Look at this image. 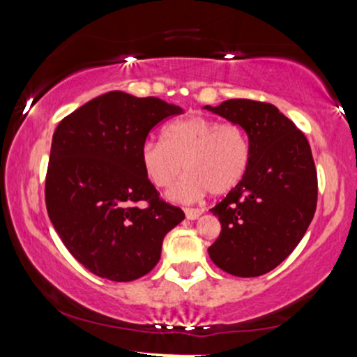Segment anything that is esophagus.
<instances>
[{
    "instance_id": "obj_1",
    "label": "esophagus",
    "mask_w": 357,
    "mask_h": 357,
    "mask_svg": "<svg viewBox=\"0 0 357 357\" xmlns=\"http://www.w3.org/2000/svg\"><path fill=\"white\" fill-rule=\"evenodd\" d=\"M203 210H199V208H184V215H186L188 220H196L199 218V215H202Z\"/></svg>"
}]
</instances>
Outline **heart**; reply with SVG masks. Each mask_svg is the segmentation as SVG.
<instances>
[{
	"instance_id": "b5f03b06",
	"label": "heart",
	"mask_w": 357,
	"mask_h": 357,
	"mask_svg": "<svg viewBox=\"0 0 357 357\" xmlns=\"http://www.w3.org/2000/svg\"><path fill=\"white\" fill-rule=\"evenodd\" d=\"M248 161L245 130L204 116L179 119L165 129V141H147L141 147L144 173L159 190L169 188L183 169L188 171L171 191L176 202H195L206 191L227 195L243 179Z\"/></svg>"
}]
</instances>
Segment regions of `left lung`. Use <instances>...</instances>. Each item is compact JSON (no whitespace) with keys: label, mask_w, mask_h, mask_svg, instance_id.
<instances>
[{"label":"left lung","mask_w":357,"mask_h":357,"mask_svg":"<svg viewBox=\"0 0 357 357\" xmlns=\"http://www.w3.org/2000/svg\"><path fill=\"white\" fill-rule=\"evenodd\" d=\"M204 109L243 127L250 144L243 179L211 208L221 231L208 253L231 275H264L294 252L314 218L312 151L304 132L267 102L231 99Z\"/></svg>","instance_id":"8db88e82"}]
</instances>
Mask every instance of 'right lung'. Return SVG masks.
<instances>
[{"mask_svg":"<svg viewBox=\"0 0 357 357\" xmlns=\"http://www.w3.org/2000/svg\"><path fill=\"white\" fill-rule=\"evenodd\" d=\"M181 114L155 97L107 92L61 119L53 132L45 203L68 252L102 278L130 282L161 258L184 220L149 181L141 147L151 129Z\"/></svg>","mask_w":357,"mask_h":357,"instance_id":"obj_1","label":"right lung"}]
</instances>
